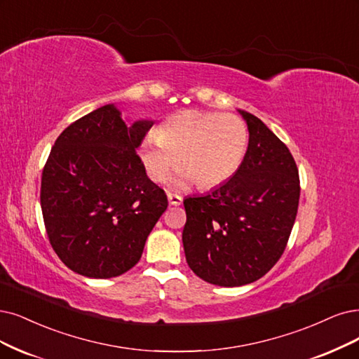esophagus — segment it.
<instances>
[{"label": "esophagus", "instance_id": "1", "mask_svg": "<svg viewBox=\"0 0 359 359\" xmlns=\"http://www.w3.org/2000/svg\"><path fill=\"white\" fill-rule=\"evenodd\" d=\"M167 198H168V204H170V205H175V207L180 205L182 201H183L182 196L175 195V194H167Z\"/></svg>", "mask_w": 359, "mask_h": 359}]
</instances>
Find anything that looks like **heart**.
Listing matches in <instances>:
<instances>
[{
  "label": "heart",
  "mask_w": 359,
  "mask_h": 359,
  "mask_svg": "<svg viewBox=\"0 0 359 359\" xmlns=\"http://www.w3.org/2000/svg\"><path fill=\"white\" fill-rule=\"evenodd\" d=\"M248 146V128L232 114L189 109L171 115L139 144V158L154 182H165L179 161L184 165L172 182L187 188L196 182L210 189L229 180Z\"/></svg>",
  "instance_id": "1"
}]
</instances>
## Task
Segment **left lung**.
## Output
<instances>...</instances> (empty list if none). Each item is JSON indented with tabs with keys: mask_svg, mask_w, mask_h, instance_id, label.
I'll return each instance as SVG.
<instances>
[{
	"mask_svg": "<svg viewBox=\"0 0 359 359\" xmlns=\"http://www.w3.org/2000/svg\"><path fill=\"white\" fill-rule=\"evenodd\" d=\"M248 148L240 168L207 195L184 198L182 241L201 280L240 287L268 273L284 253L297 215L300 180L293 155L262 119L238 109Z\"/></svg>",
	"mask_w": 359,
	"mask_h": 359,
	"instance_id": "left-lung-1",
	"label": "left lung"
}]
</instances>
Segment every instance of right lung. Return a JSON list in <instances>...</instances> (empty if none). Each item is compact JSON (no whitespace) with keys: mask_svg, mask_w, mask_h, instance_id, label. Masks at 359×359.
I'll return each instance as SVG.
<instances>
[{"mask_svg":"<svg viewBox=\"0 0 359 359\" xmlns=\"http://www.w3.org/2000/svg\"><path fill=\"white\" fill-rule=\"evenodd\" d=\"M152 124L127 127L116 106L104 104L65 128L51 148L41 210L50 244L71 271L103 280L140 260L168 205L136 154Z\"/></svg>","mask_w":359,"mask_h":359,"instance_id":"right-lung-1","label":"right lung"}]
</instances>
